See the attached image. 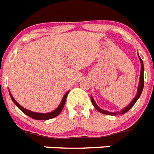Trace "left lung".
Instances as JSON below:
<instances>
[{"label":"left lung","mask_w":154,"mask_h":154,"mask_svg":"<svg viewBox=\"0 0 154 154\" xmlns=\"http://www.w3.org/2000/svg\"><path fill=\"white\" fill-rule=\"evenodd\" d=\"M139 58L140 60V63H141V71H140V83H139V87H138V90H137V93H136V96L135 97L133 100H132V102L129 103V104L126 107H125L124 109H122L121 111H117V112H110V111H104L103 109H100L98 106L97 105V103H95V101L93 100V97L91 96V101H92V103L93 105L94 106L96 109H97V111H99V112L102 113V114H104V115H123L125 113H126L127 111H128L130 109L132 108V107L134 106V104L136 103V101L138 100V99L140 98V95H141L142 92H143V86H144V78H143V72H144V66H143V60L140 58V57L139 56Z\"/></svg>","instance_id":"left-lung-1"}]
</instances>
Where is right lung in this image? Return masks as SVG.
I'll use <instances>...</instances> for the list:
<instances>
[{
    "mask_svg": "<svg viewBox=\"0 0 154 154\" xmlns=\"http://www.w3.org/2000/svg\"><path fill=\"white\" fill-rule=\"evenodd\" d=\"M68 93H69V91H68L66 93H65V94H64V96L63 97V99H62V100H61V103H60V105H59L58 107H57V109H55L54 111H51V112H50V113H47V114H43V113H36V112H33V111H29V110H27V109H26V108H24L23 107H22V106H21L19 103H17L16 100H15L14 98H13L12 95H11V93H10V97H11V100H12V101L14 102V104L16 105L17 107L20 109L22 112L24 113V114H26V115H28L29 117L33 118V119H36V120H49V119H51V118H55L56 116H57V115H58L61 112L63 107H64V103H65V101H66V98H67V96H68Z\"/></svg>",
    "mask_w": 154,
    "mask_h": 154,
    "instance_id": "obj_1",
    "label": "right lung"
}]
</instances>
